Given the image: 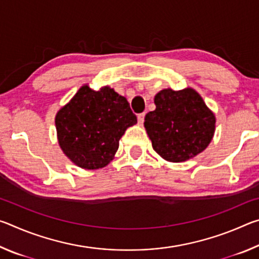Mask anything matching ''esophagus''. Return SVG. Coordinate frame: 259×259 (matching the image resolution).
I'll return each mask as SVG.
<instances>
[{
    "label": "esophagus",
    "instance_id": "34e87169",
    "mask_svg": "<svg viewBox=\"0 0 259 259\" xmlns=\"http://www.w3.org/2000/svg\"><path fill=\"white\" fill-rule=\"evenodd\" d=\"M144 119H145V113L138 114V123L139 124H143L144 123Z\"/></svg>",
    "mask_w": 259,
    "mask_h": 259
}]
</instances>
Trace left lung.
Returning <instances> with one entry per match:
<instances>
[{"label": "left lung", "mask_w": 259, "mask_h": 259, "mask_svg": "<svg viewBox=\"0 0 259 259\" xmlns=\"http://www.w3.org/2000/svg\"><path fill=\"white\" fill-rule=\"evenodd\" d=\"M154 103L156 108L146 114L144 125L157 154L182 162L207 148L216 119L196 91L164 89L155 96Z\"/></svg>", "instance_id": "1"}]
</instances>
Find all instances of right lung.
Segmentation results:
<instances>
[{
    "instance_id": "obj_1",
    "label": "right lung",
    "mask_w": 259,
    "mask_h": 259,
    "mask_svg": "<svg viewBox=\"0 0 259 259\" xmlns=\"http://www.w3.org/2000/svg\"><path fill=\"white\" fill-rule=\"evenodd\" d=\"M136 123L128 100L108 87L95 91L83 85L56 116L61 150L89 170L107 165L126 128Z\"/></svg>"
}]
</instances>
